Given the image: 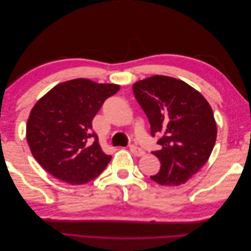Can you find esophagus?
<instances>
[{"mask_svg":"<svg viewBox=\"0 0 251 251\" xmlns=\"http://www.w3.org/2000/svg\"><path fill=\"white\" fill-rule=\"evenodd\" d=\"M130 151H131V153L135 156L140 157V156L144 155V151L137 146H130Z\"/></svg>","mask_w":251,"mask_h":251,"instance_id":"34e87169","label":"esophagus"}]
</instances>
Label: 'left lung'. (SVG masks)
Returning a JSON list of instances; mask_svg holds the SVG:
<instances>
[{
    "instance_id": "1",
    "label": "left lung",
    "mask_w": 251,
    "mask_h": 251,
    "mask_svg": "<svg viewBox=\"0 0 251 251\" xmlns=\"http://www.w3.org/2000/svg\"><path fill=\"white\" fill-rule=\"evenodd\" d=\"M133 92L151 125L161 135L154 154L160 171L151 179L176 186L191 179L207 162L217 139L214 112L203 95L180 79L155 75L135 82Z\"/></svg>"
}]
</instances>
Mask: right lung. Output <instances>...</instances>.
<instances>
[{"mask_svg":"<svg viewBox=\"0 0 251 251\" xmlns=\"http://www.w3.org/2000/svg\"><path fill=\"white\" fill-rule=\"evenodd\" d=\"M119 89L114 83L77 78L58 83L35 103L27 121L26 138L43 169L72 185L100 176L112 156L102 151L92 120L104 100Z\"/></svg>","mask_w":251,"mask_h":251,"instance_id":"obj_1","label":"right lung"}]
</instances>
